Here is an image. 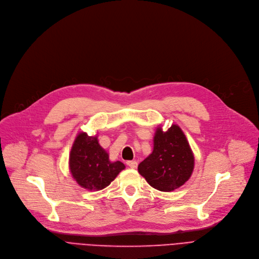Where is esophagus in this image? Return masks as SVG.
Wrapping results in <instances>:
<instances>
[{
    "mask_svg": "<svg viewBox=\"0 0 259 259\" xmlns=\"http://www.w3.org/2000/svg\"><path fill=\"white\" fill-rule=\"evenodd\" d=\"M127 165H128L131 169H137L138 162L135 161V160H129V161H127Z\"/></svg>",
    "mask_w": 259,
    "mask_h": 259,
    "instance_id": "obj_1",
    "label": "esophagus"
}]
</instances>
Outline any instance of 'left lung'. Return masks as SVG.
<instances>
[{"label":"left lung","mask_w":259,"mask_h":259,"mask_svg":"<svg viewBox=\"0 0 259 259\" xmlns=\"http://www.w3.org/2000/svg\"><path fill=\"white\" fill-rule=\"evenodd\" d=\"M195 158L184 131L176 124L164 131L155 129L153 150L139 165V173L152 188L171 192L189 181Z\"/></svg>","instance_id":"8db88e82"}]
</instances>
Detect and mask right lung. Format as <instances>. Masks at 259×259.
Segmentation results:
<instances>
[{"label": "right lung", "instance_id": "obj_1", "mask_svg": "<svg viewBox=\"0 0 259 259\" xmlns=\"http://www.w3.org/2000/svg\"><path fill=\"white\" fill-rule=\"evenodd\" d=\"M69 171L76 184L88 191H100L115 180L126 166L112 161L99 143V135L92 137L78 132L69 152Z\"/></svg>", "mask_w": 259, "mask_h": 259}]
</instances>
